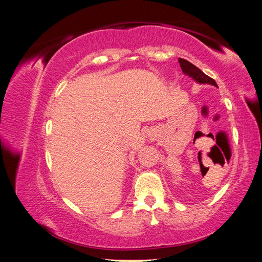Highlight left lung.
I'll list each match as a JSON object with an SVG mask.
<instances>
[{
    "label": "left lung",
    "instance_id": "left-lung-1",
    "mask_svg": "<svg viewBox=\"0 0 262 262\" xmlns=\"http://www.w3.org/2000/svg\"><path fill=\"white\" fill-rule=\"evenodd\" d=\"M178 62H179L182 72L189 75L190 77H192L195 82L200 83V84H211V85H214L217 87V84L215 83V81L213 80V78H211L207 74H204L199 68L193 66L192 63H190L189 61H187L185 59H181V58L178 59Z\"/></svg>",
    "mask_w": 262,
    "mask_h": 262
}]
</instances>
